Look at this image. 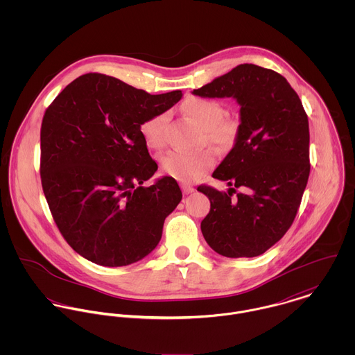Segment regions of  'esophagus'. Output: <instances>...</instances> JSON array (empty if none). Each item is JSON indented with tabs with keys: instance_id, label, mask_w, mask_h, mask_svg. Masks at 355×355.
<instances>
[{
	"instance_id": "esophagus-1",
	"label": "esophagus",
	"mask_w": 355,
	"mask_h": 355,
	"mask_svg": "<svg viewBox=\"0 0 355 355\" xmlns=\"http://www.w3.org/2000/svg\"><path fill=\"white\" fill-rule=\"evenodd\" d=\"M180 187H182L183 194H186V196H189V194H191V193L194 191V187H193V186H190V184H184V183H183Z\"/></svg>"
}]
</instances>
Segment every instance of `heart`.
Wrapping results in <instances>:
<instances>
[{
    "mask_svg": "<svg viewBox=\"0 0 355 355\" xmlns=\"http://www.w3.org/2000/svg\"><path fill=\"white\" fill-rule=\"evenodd\" d=\"M182 112L202 130L205 142L220 149H231L239 134V123L232 117H224V107L207 98H190L182 103ZM168 120L165 112L157 113L141 124V135L152 149H161L165 144L164 127ZM161 169L180 182H193L214 165V155L209 150L183 152L171 150L159 159Z\"/></svg>",
    "mask_w": 355,
    "mask_h": 355,
    "instance_id": "heart-1",
    "label": "heart"
}]
</instances>
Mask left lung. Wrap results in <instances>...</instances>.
Listing matches in <instances>:
<instances>
[{"instance_id":"left-lung-1","label":"left lung","mask_w":355,"mask_h":355,"mask_svg":"<svg viewBox=\"0 0 355 355\" xmlns=\"http://www.w3.org/2000/svg\"><path fill=\"white\" fill-rule=\"evenodd\" d=\"M193 94L232 97L241 105L236 142L211 175L232 187H198L210 201L203 238L224 257L261 255L291 227L307 184L310 137L302 102L286 78L254 64H241ZM235 188L245 191L234 199Z\"/></svg>"}]
</instances>
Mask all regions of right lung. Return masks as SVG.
<instances>
[{
	"instance_id": "1",
	"label": "right lung",
	"mask_w": 355,
	"mask_h": 355,
	"mask_svg": "<svg viewBox=\"0 0 355 355\" xmlns=\"http://www.w3.org/2000/svg\"><path fill=\"white\" fill-rule=\"evenodd\" d=\"M152 96L116 78L86 73L46 109L41 180L67 243L102 266L134 263L157 248L166 216L182 201L178 182L157 171L141 124L182 98Z\"/></svg>"
}]
</instances>
